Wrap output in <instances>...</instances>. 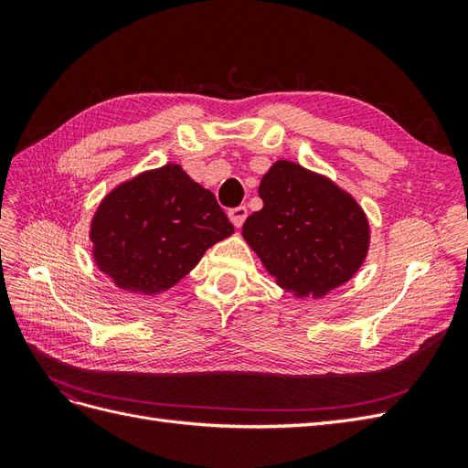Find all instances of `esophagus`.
Segmentation results:
<instances>
[{
  "label": "esophagus",
  "instance_id": "1",
  "mask_svg": "<svg viewBox=\"0 0 468 468\" xmlns=\"http://www.w3.org/2000/svg\"><path fill=\"white\" fill-rule=\"evenodd\" d=\"M229 217H230V220H232V224L236 226V229H239V226L244 224V220H246V217H248V208L246 207H234V208H230L229 210Z\"/></svg>",
  "mask_w": 468,
  "mask_h": 468
}]
</instances>
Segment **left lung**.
<instances>
[{
	"mask_svg": "<svg viewBox=\"0 0 468 468\" xmlns=\"http://www.w3.org/2000/svg\"><path fill=\"white\" fill-rule=\"evenodd\" d=\"M263 208L244 222L251 250L285 291L320 299L344 285L369 250V222L335 183L281 160L260 183Z\"/></svg>",
	"mask_w": 468,
	"mask_h": 468,
	"instance_id": "1",
	"label": "left lung"
}]
</instances>
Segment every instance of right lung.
<instances>
[{
    "label": "right lung",
    "mask_w": 468,
    "mask_h": 468,
    "mask_svg": "<svg viewBox=\"0 0 468 468\" xmlns=\"http://www.w3.org/2000/svg\"><path fill=\"white\" fill-rule=\"evenodd\" d=\"M232 232L217 197L181 165L167 164L109 193L90 234L95 263L119 289L155 294L174 287Z\"/></svg>",
    "instance_id": "add662e5"
}]
</instances>
